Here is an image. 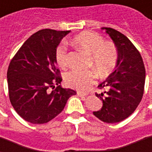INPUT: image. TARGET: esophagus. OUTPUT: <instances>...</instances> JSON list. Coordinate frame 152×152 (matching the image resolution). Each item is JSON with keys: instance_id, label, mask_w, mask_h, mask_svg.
<instances>
[{"instance_id": "esophagus-1", "label": "esophagus", "mask_w": 152, "mask_h": 152, "mask_svg": "<svg viewBox=\"0 0 152 152\" xmlns=\"http://www.w3.org/2000/svg\"><path fill=\"white\" fill-rule=\"evenodd\" d=\"M77 95H78L79 96H81V97H84L86 96V94H85V93H82V92H80V91H78V92H77Z\"/></svg>"}]
</instances>
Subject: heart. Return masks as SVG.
<instances>
[{
    "instance_id": "heart-1",
    "label": "heart",
    "mask_w": 152,
    "mask_h": 152,
    "mask_svg": "<svg viewBox=\"0 0 152 152\" xmlns=\"http://www.w3.org/2000/svg\"><path fill=\"white\" fill-rule=\"evenodd\" d=\"M73 43L91 55V65L96 69L101 76L107 75L116 67L118 59V48L111 41H104V39L96 33L83 32L77 34ZM56 61L58 67L67 68V48L60 45L56 50ZM96 73L92 70H73L65 75V82L69 87L80 91H86L95 83Z\"/></svg>"
}]
</instances>
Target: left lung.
Returning a JSON list of instances; mask_svg holds the SVG:
<instances>
[{"label": "left lung", "mask_w": 152, "mask_h": 152, "mask_svg": "<svg viewBox=\"0 0 152 152\" xmlns=\"http://www.w3.org/2000/svg\"><path fill=\"white\" fill-rule=\"evenodd\" d=\"M102 29L116 45L118 59L115 70L98 85L104 91L96 93V96L102 100L103 106L93 114L104 123L114 124L129 117L141 102L145 69L140 53L124 34L112 28Z\"/></svg>", "instance_id": "obj_1"}]
</instances>
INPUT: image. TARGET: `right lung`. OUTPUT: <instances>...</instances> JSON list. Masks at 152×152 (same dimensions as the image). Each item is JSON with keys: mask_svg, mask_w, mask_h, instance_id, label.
<instances>
[{"mask_svg": "<svg viewBox=\"0 0 152 152\" xmlns=\"http://www.w3.org/2000/svg\"><path fill=\"white\" fill-rule=\"evenodd\" d=\"M69 32L39 30L23 43L9 64L10 102L17 113L31 124H42L53 119L64 109L68 98L76 94L59 85L61 77L55 56L57 45Z\"/></svg>", "mask_w": 152, "mask_h": 152, "instance_id": "obj_1", "label": "right lung"}]
</instances>
